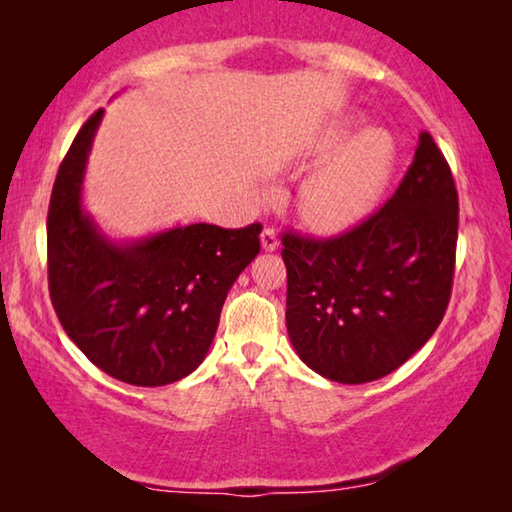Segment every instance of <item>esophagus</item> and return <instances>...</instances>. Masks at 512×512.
<instances>
[{
	"label": "esophagus",
	"mask_w": 512,
	"mask_h": 512,
	"mask_svg": "<svg viewBox=\"0 0 512 512\" xmlns=\"http://www.w3.org/2000/svg\"><path fill=\"white\" fill-rule=\"evenodd\" d=\"M277 246H280V239H277L275 228L268 225V228H264V232H262V248L264 250H275Z\"/></svg>",
	"instance_id": "34e87169"
}]
</instances>
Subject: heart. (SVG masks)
<instances>
[{"mask_svg": "<svg viewBox=\"0 0 512 512\" xmlns=\"http://www.w3.org/2000/svg\"><path fill=\"white\" fill-rule=\"evenodd\" d=\"M354 124V119L334 121L320 146L325 151L336 149L352 135ZM395 158L393 137L381 128H368L354 135L307 180L302 189L305 219L325 232H339L361 221L384 194L395 171Z\"/></svg>", "mask_w": 512, "mask_h": 512, "instance_id": "1", "label": "heart"}]
</instances>
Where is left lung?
Masks as SVG:
<instances>
[{
  "instance_id": "8db88e82",
  "label": "left lung",
  "mask_w": 512,
  "mask_h": 512,
  "mask_svg": "<svg viewBox=\"0 0 512 512\" xmlns=\"http://www.w3.org/2000/svg\"><path fill=\"white\" fill-rule=\"evenodd\" d=\"M458 194L422 131L395 194L329 239L282 235L287 329L298 357L339 384L391 375L436 332L452 298Z\"/></svg>"
}]
</instances>
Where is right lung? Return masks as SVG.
I'll use <instances>...</instances> for the list:
<instances>
[{
    "label": "right lung",
    "instance_id": "obj_1",
    "mask_svg": "<svg viewBox=\"0 0 512 512\" xmlns=\"http://www.w3.org/2000/svg\"><path fill=\"white\" fill-rule=\"evenodd\" d=\"M103 108L60 162L47 214L49 296L60 325L106 375L164 386L210 350L225 296L259 253L262 223H192L112 244L83 212V173Z\"/></svg>",
    "mask_w": 512,
    "mask_h": 512
}]
</instances>
